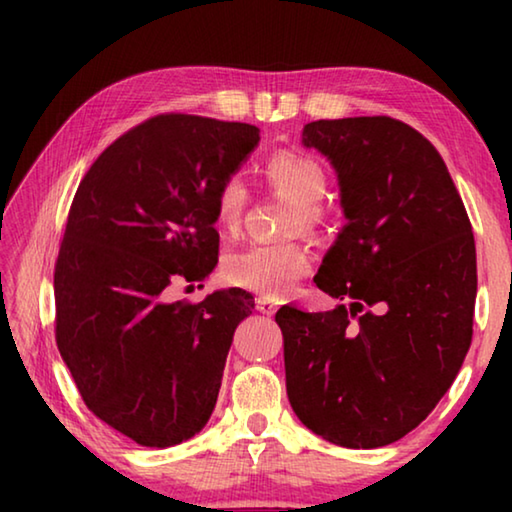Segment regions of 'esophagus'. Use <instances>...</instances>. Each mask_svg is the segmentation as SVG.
<instances>
[{"instance_id":"esophagus-1","label":"esophagus","mask_w":512,"mask_h":512,"mask_svg":"<svg viewBox=\"0 0 512 512\" xmlns=\"http://www.w3.org/2000/svg\"><path fill=\"white\" fill-rule=\"evenodd\" d=\"M255 305H257V311H262V314H266V316H271L277 311V302L268 296H259L255 300Z\"/></svg>"}]
</instances>
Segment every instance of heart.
<instances>
[{
  "mask_svg": "<svg viewBox=\"0 0 512 512\" xmlns=\"http://www.w3.org/2000/svg\"><path fill=\"white\" fill-rule=\"evenodd\" d=\"M264 178L277 192L296 203L293 230H316L323 223L320 198L325 196L327 176L320 164L298 151H277L264 162ZM248 203L244 180L225 178L214 198V219L223 230L237 228ZM311 271L309 250L298 241L250 244L232 250L223 259L225 280L264 296H284L300 277Z\"/></svg>",
  "mask_w": 512,
  "mask_h": 512,
  "instance_id": "obj_1",
  "label": "heart"
}]
</instances>
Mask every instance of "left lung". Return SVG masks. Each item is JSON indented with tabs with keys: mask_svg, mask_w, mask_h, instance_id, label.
Listing matches in <instances>:
<instances>
[{
	"mask_svg": "<svg viewBox=\"0 0 512 512\" xmlns=\"http://www.w3.org/2000/svg\"><path fill=\"white\" fill-rule=\"evenodd\" d=\"M302 144L332 162L348 219L314 282L350 307L277 311L287 395L329 443L384 447L436 409L470 350L472 223L436 146L400 119H318Z\"/></svg>",
	"mask_w": 512,
	"mask_h": 512,
	"instance_id": "obj_1",
	"label": "left lung"
}]
</instances>
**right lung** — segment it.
Returning <instances> with one entry per match:
<instances>
[{
    "instance_id": "1",
    "label": "right lung",
    "mask_w": 512,
    "mask_h": 512,
    "mask_svg": "<svg viewBox=\"0 0 512 512\" xmlns=\"http://www.w3.org/2000/svg\"><path fill=\"white\" fill-rule=\"evenodd\" d=\"M259 128L167 112L117 137L81 180L54 271L56 343L83 402L137 445L192 438L214 411L241 289L169 302L219 262L214 198Z\"/></svg>"
}]
</instances>
